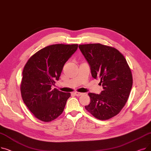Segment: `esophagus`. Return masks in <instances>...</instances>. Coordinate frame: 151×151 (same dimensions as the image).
I'll return each instance as SVG.
<instances>
[{
  "instance_id": "1",
  "label": "esophagus",
  "mask_w": 151,
  "mask_h": 151,
  "mask_svg": "<svg viewBox=\"0 0 151 151\" xmlns=\"http://www.w3.org/2000/svg\"><path fill=\"white\" fill-rule=\"evenodd\" d=\"M74 94L76 96H83V95L84 94V93L78 92H74Z\"/></svg>"
}]
</instances>
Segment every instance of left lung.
Here are the masks:
<instances>
[{"label":"left lung","mask_w":151,"mask_h":151,"mask_svg":"<svg viewBox=\"0 0 151 151\" xmlns=\"http://www.w3.org/2000/svg\"><path fill=\"white\" fill-rule=\"evenodd\" d=\"M79 48L91 67L92 76L100 79L104 91L89 93L86 109L99 120L117 114L127 101L133 84L131 70L123 54L114 47L100 43L80 45Z\"/></svg>","instance_id":"obj_1"}]
</instances>
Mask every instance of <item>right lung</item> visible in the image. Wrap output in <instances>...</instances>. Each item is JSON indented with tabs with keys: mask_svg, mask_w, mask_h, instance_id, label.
Instances as JSON below:
<instances>
[{
	"mask_svg": "<svg viewBox=\"0 0 151 151\" xmlns=\"http://www.w3.org/2000/svg\"><path fill=\"white\" fill-rule=\"evenodd\" d=\"M77 49V44L47 46L32 55L24 67L21 96L39 120L52 121L64 109L70 93L51 89V86L59 80L63 65Z\"/></svg>",
	"mask_w": 151,
	"mask_h": 151,
	"instance_id": "right-lung-1",
	"label": "right lung"
}]
</instances>
